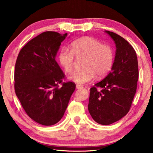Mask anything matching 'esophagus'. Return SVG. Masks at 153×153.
<instances>
[{"label":"esophagus","instance_id":"1","mask_svg":"<svg viewBox=\"0 0 153 153\" xmlns=\"http://www.w3.org/2000/svg\"><path fill=\"white\" fill-rule=\"evenodd\" d=\"M83 88V86H82V85H79V84H77L76 85V88L77 89H80V88Z\"/></svg>","mask_w":153,"mask_h":153}]
</instances>
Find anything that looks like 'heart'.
Instances as JSON below:
<instances>
[{
    "mask_svg": "<svg viewBox=\"0 0 153 153\" xmlns=\"http://www.w3.org/2000/svg\"><path fill=\"white\" fill-rule=\"evenodd\" d=\"M75 57L82 59L80 71L75 73L71 79L77 84H86L97 76H105L113 65L114 54L110 45L92 37H82L71 43V50L63 47L60 50L59 60L65 71L71 74L74 69Z\"/></svg>",
    "mask_w": 153,
    "mask_h": 153,
    "instance_id": "heart-1",
    "label": "heart"
}]
</instances>
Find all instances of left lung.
<instances>
[{
  "label": "left lung",
  "mask_w": 153,
  "mask_h": 153,
  "mask_svg": "<svg viewBox=\"0 0 153 153\" xmlns=\"http://www.w3.org/2000/svg\"><path fill=\"white\" fill-rule=\"evenodd\" d=\"M105 33L116 43L115 60L110 74L90 89L88 109L95 122L108 125L129 112L139 72L137 54L131 45L117 34Z\"/></svg>",
  "instance_id": "1"
}]
</instances>
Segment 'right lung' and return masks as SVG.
<instances>
[{
  "instance_id": "obj_1",
  "label": "right lung",
  "mask_w": 153,
  "mask_h": 153,
  "mask_svg": "<svg viewBox=\"0 0 153 153\" xmlns=\"http://www.w3.org/2000/svg\"><path fill=\"white\" fill-rule=\"evenodd\" d=\"M61 35L44 32L26 43L19 52L14 70V88L24 111L39 124L50 126L61 119L76 89L55 60ZM61 86H59V84Z\"/></svg>"
}]
</instances>
